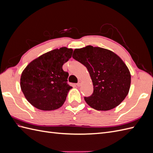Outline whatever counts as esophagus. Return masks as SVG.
<instances>
[{
    "label": "esophagus",
    "instance_id": "esophagus-1",
    "mask_svg": "<svg viewBox=\"0 0 153 153\" xmlns=\"http://www.w3.org/2000/svg\"><path fill=\"white\" fill-rule=\"evenodd\" d=\"M81 84H82V82L80 80H79V81H78V82L77 83V84H76V85L78 87H80L81 85Z\"/></svg>",
    "mask_w": 153,
    "mask_h": 153
}]
</instances>
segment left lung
Listing matches in <instances>:
<instances>
[{"instance_id":"obj_1","label":"left lung","mask_w":153,"mask_h":153,"mask_svg":"<svg viewBox=\"0 0 153 153\" xmlns=\"http://www.w3.org/2000/svg\"><path fill=\"white\" fill-rule=\"evenodd\" d=\"M73 58L87 68L93 84V93L84 97L86 103L97 110L106 111L116 107L128 94L131 75L118 55L100 47L75 49Z\"/></svg>"}]
</instances>
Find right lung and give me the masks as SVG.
Returning a JSON list of instances; mask_svg holds the SVG:
<instances>
[{
    "mask_svg": "<svg viewBox=\"0 0 153 153\" xmlns=\"http://www.w3.org/2000/svg\"><path fill=\"white\" fill-rule=\"evenodd\" d=\"M73 50L55 49L30 62L23 71L20 87L27 101L41 110H56L64 104L72 87L63 64L71 57Z\"/></svg>",
    "mask_w": 153,
    "mask_h": 153,
    "instance_id": "obj_1",
    "label": "right lung"
}]
</instances>
